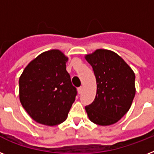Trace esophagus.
Returning a JSON list of instances; mask_svg holds the SVG:
<instances>
[{
  "label": "esophagus",
  "instance_id": "esophagus-1",
  "mask_svg": "<svg viewBox=\"0 0 154 154\" xmlns=\"http://www.w3.org/2000/svg\"><path fill=\"white\" fill-rule=\"evenodd\" d=\"M77 91H78V94H82V91H83V87L80 86L79 88H77Z\"/></svg>",
  "mask_w": 154,
  "mask_h": 154
}]
</instances>
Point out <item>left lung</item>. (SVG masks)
<instances>
[{"mask_svg": "<svg viewBox=\"0 0 154 154\" xmlns=\"http://www.w3.org/2000/svg\"><path fill=\"white\" fill-rule=\"evenodd\" d=\"M97 81L94 101L85 106L89 120L99 125L117 122L131 106L135 96V74L114 52L97 49L85 57Z\"/></svg>", "mask_w": 154, "mask_h": 154, "instance_id": "left-lung-1", "label": "left lung"}]
</instances>
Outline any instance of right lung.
I'll return each mask as SVG.
<instances>
[{
  "label": "right lung",
  "instance_id": "add662e5",
  "mask_svg": "<svg viewBox=\"0 0 154 154\" xmlns=\"http://www.w3.org/2000/svg\"><path fill=\"white\" fill-rule=\"evenodd\" d=\"M68 58L60 50L40 54L19 79L21 105L35 122L53 126L65 122L77 96L66 71Z\"/></svg>",
  "mask_w": 154,
  "mask_h": 154
}]
</instances>
